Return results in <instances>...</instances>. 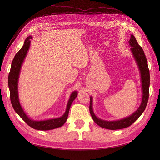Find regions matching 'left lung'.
<instances>
[{
	"label": "left lung",
	"mask_w": 160,
	"mask_h": 160,
	"mask_svg": "<svg viewBox=\"0 0 160 160\" xmlns=\"http://www.w3.org/2000/svg\"><path fill=\"white\" fill-rule=\"evenodd\" d=\"M129 43L132 51V54L134 57V59L137 62L139 70L141 74V81H142V103L138 110L128 117L122 119L117 121H105L101 119L95 115L93 110V98L91 96L90 98V105H89V111L92 118L94 122L99 125L100 127L103 128L108 129H120L128 128L133 123L136 121L139 116L141 115L146 108L148 104V101L149 99V83H150V77H149V71L148 69V61L146 59V57L142 49V48L139 45L135 37L132 35H131L130 40Z\"/></svg>",
	"instance_id": "left-lung-1"
}]
</instances>
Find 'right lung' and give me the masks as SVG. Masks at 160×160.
I'll use <instances>...</instances> for the list:
<instances>
[{
  "label": "right lung",
  "mask_w": 160,
  "mask_h": 160,
  "mask_svg": "<svg viewBox=\"0 0 160 160\" xmlns=\"http://www.w3.org/2000/svg\"><path fill=\"white\" fill-rule=\"evenodd\" d=\"M32 37L31 36L28 37L24 42V45L21 49L18 51L14 56L11 64V71L8 75V88L10 90V98L12 108L16 111V113L20 116L23 121L27 123L33 129L37 130H51L57 128L61 127L66 122L67 117L69 115V109L72 101L77 96V91H75L71 93L69 100L67 103V108L65 113L59 118L51 119L43 121H34L30 119L25 113L22 109L21 105L19 102L18 94V81L19 77V73L21 69V66L24 59L27 54V52L29 49L31 44V39Z\"/></svg>",
  "instance_id": "1"
}]
</instances>
